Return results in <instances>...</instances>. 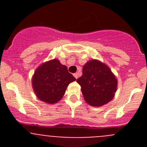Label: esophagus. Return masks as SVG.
<instances>
[{
	"instance_id": "34e87169",
	"label": "esophagus",
	"mask_w": 147,
	"mask_h": 147,
	"mask_svg": "<svg viewBox=\"0 0 147 147\" xmlns=\"http://www.w3.org/2000/svg\"><path fill=\"white\" fill-rule=\"evenodd\" d=\"M74 77L76 78V79H78V77H79V75H78L77 73H76V74H74Z\"/></svg>"
}]
</instances>
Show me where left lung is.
<instances>
[{
	"label": "left lung",
	"mask_w": 147,
	"mask_h": 147,
	"mask_svg": "<svg viewBox=\"0 0 147 147\" xmlns=\"http://www.w3.org/2000/svg\"><path fill=\"white\" fill-rule=\"evenodd\" d=\"M85 101L92 107L110 102L117 90L118 80L110 67L98 59H90L82 68V76L76 80Z\"/></svg>",
	"instance_id": "obj_1"
}]
</instances>
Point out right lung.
<instances>
[{"mask_svg": "<svg viewBox=\"0 0 147 147\" xmlns=\"http://www.w3.org/2000/svg\"><path fill=\"white\" fill-rule=\"evenodd\" d=\"M76 79L59 59L43 62L35 70L32 79L36 96L42 102L53 105L62 99L70 83Z\"/></svg>", "mask_w": 147, "mask_h": 147, "instance_id": "obj_1", "label": "right lung"}]
</instances>
